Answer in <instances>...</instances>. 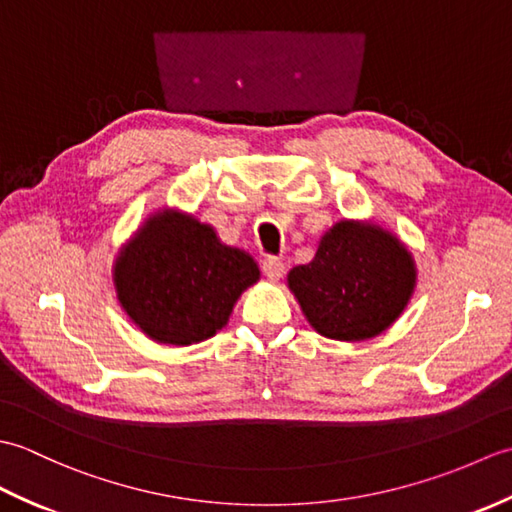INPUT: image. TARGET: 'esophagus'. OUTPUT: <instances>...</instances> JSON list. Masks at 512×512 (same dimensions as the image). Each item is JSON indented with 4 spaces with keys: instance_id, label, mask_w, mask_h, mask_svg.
Here are the masks:
<instances>
[{
    "instance_id": "34e87169",
    "label": "esophagus",
    "mask_w": 512,
    "mask_h": 512,
    "mask_svg": "<svg viewBox=\"0 0 512 512\" xmlns=\"http://www.w3.org/2000/svg\"><path fill=\"white\" fill-rule=\"evenodd\" d=\"M262 268H264V275L270 281H277V279H281V275H284V264H281V259H277V257H266Z\"/></svg>"
}]
</instances>
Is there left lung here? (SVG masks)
<instances>
[{
  "label": "left lung",
  "instance_id": "left-lung-1",
  "mask_svg": "<svg viewBox=\"0 0 512 512\" xmlns=\"http://www.w3.org/2000/svg\"><path fill=\"white\" fill-rule=\"evenodd\" d=\"M416 281V259L394 231L347 217L319 237L312 262L286 277L312 330L345 343L389 330L409 306Z\"/></svg>",
  "mask_w": 512,
  "mask_h": 512
}]
</instances>
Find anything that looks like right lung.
Masks as SVG:
<instances>
[{
    "instance_id": "1",
    "label": "right lung",
    "mask_w": 512,
    "mask_h": 512,
    "mask_svg": "<svg viewBox=\"0 0 512 512\" xmlns=\"http://www.w3.org/2000/svg\"><path fill=\"white\" fill-rule=\"evenodd\" d=\"M262 273L246 250L176 206H158L121 244L112 264L118 306L147 339L187 347L231 319Z\"/></svg>"
}]
</instances>
